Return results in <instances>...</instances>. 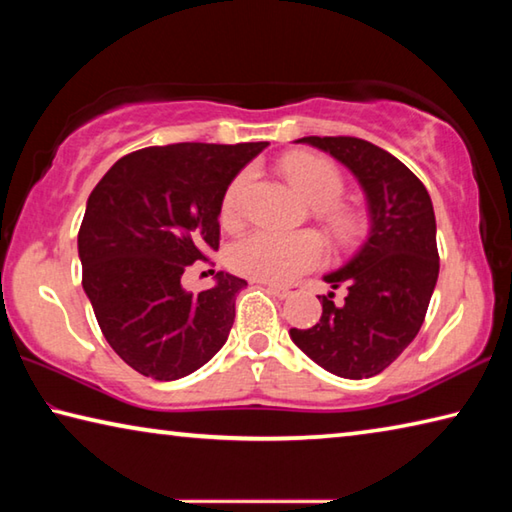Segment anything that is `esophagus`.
<instances>
[{
  "label": "esophagus",
  "instance_id": "34e87169",
  "mask_svg": "<svg viewBox=\"0 0 512 512\" xmlns=\"http://www.w3.org/2000/svg\"><path fill=\"white\" fill-rule=\"evenodd\" d=\"M262 284L266 287V291H271L273 296H277L280 300H289L300 291L298 284H271V282H262Z\"/></svg>",
  "mask_w": 512,
  "mask_h": 512
}]
</instances>
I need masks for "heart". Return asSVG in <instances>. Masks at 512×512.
I'll return each instance as SVG.
<instances>
[{"label": "heart", "mask_w": 512, "mask_h": 512, "mask_svg": "<svg viewBox=\"0 0 512 512\" xmlns=\"http://www.w3.org/2000/svg\"><path fill=\"white\" fill-rule=\"evenodd\" d=\"M282 171L298 192L316 207L320 219L339 244L361 235L363 221L350 207L339 205L345 192L341 171L332 162L314 153H291L282 160ZM250 171H239L221 198V223L235 228L244 216V196ZM325 244L316 232H271L255 230L237 239L228 253V264L235 273L257 282L289 284L325 262Z\"/></svg>", "instance_id": "obj_1"}]
</instances>
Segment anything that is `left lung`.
I'll use <instances>...</instances> for the list:
<instances>
[{
	"instance_id": "8db88e82",
	"label": "left lung",
	"mask_w": 512,
	"mask_h": 512,
	"mask_svg": "<svg viewBox=\"0 0 512 512\" xmlns=\"http://www.w3.org/2000/svg\"><path fill=\"white\" fill-rule=\"evenodd\" d=\"M298 142L334 155L359 178L370 235L350 264L325 275L332 289H348L345 300L334 305V291L318 296L323 316L309 329L293 327L291 339L332 375L375 377L409 348L427 316L440 271L431 198L406 164L359 137Z\"/></svg>"
}]
</instances>
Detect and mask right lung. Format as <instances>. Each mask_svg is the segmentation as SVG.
I'll list each match as a JSON object with an SVG mask.
<instances>
[{
	"label": "right lung",
	"mask_w": 512,
	"mask_h": 512,
	"mask_svg": "<svg viewBox=\"0 0 512 512\" xmlns=\"http://www.w3.org/2000/svg\"><path fill=\"white\" fill-rule=\"evenodd\" d=\"M266 146H146L92 189L79 230L83 289L110 348L140 375L185 377L228 339L246 280L216 273V287L194 296L180 277L194 262L214 266L225 187Z\"/></svg>",
	"instance_id": "add662e5"
}]
</instances>
